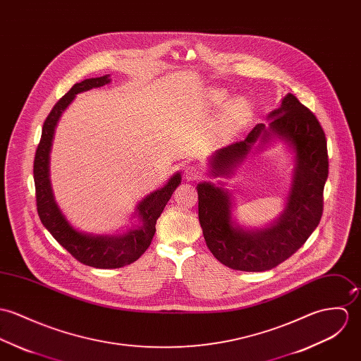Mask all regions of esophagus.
Masks as SVG:
<instances>
[{"label": "esophagus", "instance_id": "34e87169", "mask_svg": "<svg viewBox=\"0 0 361 361\" xmlns=\"http://www.w3.org/2000/svg\"><path fill=\"white\" fill-rule=\"evenodd\" d=\"M200 169L198 166H194V164H191V166H187L185 169H184V177H185V180H188V181H194V180H198L200 177Z\"/></svg>", "mask_w": 361, "mask_h": 361}]
</instances>
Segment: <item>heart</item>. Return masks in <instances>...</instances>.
<instances>
[{
    "mask_svg": "<svg viewBox=\"0 0 361 361\" xmlns=\"http://www.w3.org/2000/svg\"><path fill=\"white\" fill-rule=\"evenodd\" d=\"M212 104L214 106H220L226 102L227 94L220 90H213L210 94ZM253 116V108L250 102L243 97H235L230 99L221 109L219 115V130L224 135H234L243 130Z\"/></svg>",
    "mask_w": 361,
    "mask_h": 361,
    "instance_id": "1",
    "label": "heart"
}]
</instances>
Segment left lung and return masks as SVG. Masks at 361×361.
<instances>
[{
  "mask_svg": "<svg viewBox=\"0 0 361 361\" xmlns=\"http://www.w3.org/2000/svg\"><path fill=\"white\" fill-rule=\"evenodd\" d=\"M267 119L269 124L259 123L243 141L217 149L209 159V174L230 177L255 142L263 148L281 140L293 154V170L285 206L277 220L263 228L242 227L233 217V194L224 188L223 181H203L197 185L198 216L206 245L220 263L233 270L274 269L307 240L322 214L328 154L320 123L290 92Z\"/></svg>",
  "mask_w": 361,
  "mask_h": 361,
  "instance_id": "obj_1",
  "label": "left lung"
}]
</instances>
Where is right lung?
Wrapping results in <instances>:
<instances>
[{
	"label": "right lung",
	"mask_w": 361,
	"mask_h": 361,
	"mask_svg": "<svg viewBox=\"0 0 361 361\" xmlns=\"http://www.w3.org/2000/svg\"><path fill=\"white\" fill-rule=\"evenodd\" d=\"M109 82V75L76 82L55 104L44 121L33 167L37 212L42 226L75 259L95 269H119L140 259L152 242L157 231V220L166 203L171 198L174 190L181 184V174L176 173L161 188L138 202L133 214V217H137L138 224H131V228L123 234L95 235L82 233L75 228L62 213L54 197L49 180V154L56 124L78 94Z\"/></svg>",
	"instance_id": "1"
}]
</instances>
